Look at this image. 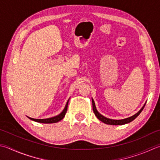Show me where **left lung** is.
I'll list each match as a JSON object with an SVG mask.
<instances>
[{
    "instance_id": "8db88e82",
    "label": "left lung",
    "mask_w": 160,
    "mask_h": 160,
    "mask_svg": "<svg viewBox=\"0 0 160 160\" xmlns=\"http://www.w3.org/2000/svg\"><path fill=\"white\" fill-rule=\"evenodd\" d=\"M92 108H93V111H94L95 115L97 116V118L98 119V120H101L102 122L105 123L106 124H111V125H122V124H125L127 123H129L133 121L134 119H136V118L138 117L139 115V114L141 112L142 110L144 108L145 105H146V103H145V104L143 105V106L140 109L138 112H137L132 116H131L129 118H127L125 119H122V120H112V119H109L107 118L106 117H104L103 115H102L101 113L98 112V111L97 110V108H96L95 106V103L94 101L93 98H92Z\"/></svg>"
}]
</instances>
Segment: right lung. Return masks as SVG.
Here are the masks:
<instances>
[{
	"label": "right lung",
	"mask_w": 160,
	"mask_h": 160,
	"mask_svg": "<svg viewBox=\"0 0 160 160\" xmlns=\"http://www.w3.org/2000/svg\"><path fill=\"white\" fill-rule=\"evenodd\" d=\"M70 99V98H69ZM69 99L67 101V102H66V104L65 106V108H63V110L62 111V112L60 113L57 116H54V117H52V118H46V119H34V118H31L28 117L30 119V120L35 121V122H40V123H45V124H50V123H56L58 122H59L60 120H62V119L64 118V116L66 115V112L67 111V108H68V101Z\"/></svg>",
	"instance_id": "add662e5"
}]
</instances>
